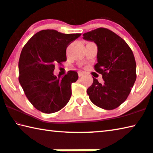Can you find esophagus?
<instances>
[{"instance_id": "obj_1", "label": "esophagus", "mask_w": 153, "mask_h": 153, "mask_svg": "<svg viewBox=\"0 0 153 153\" xmlns=\"http://www.w3.org/2000/svg\"><path fill=\"white\" fill-rule=\"evenodd\" d=\"M78 74H79V77H81L82 76H83V75H84V73H83V72H79V73H78Z\"/></svg>"}]
</instances>
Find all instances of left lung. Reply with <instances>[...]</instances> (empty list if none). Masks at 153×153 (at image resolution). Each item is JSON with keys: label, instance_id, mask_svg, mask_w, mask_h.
<instances>
[{"label": "left lung", "instance_id": "obj_1", "mask_svg": "<svg viewBox=\"0 0 153 153\" xmlns=\"http://www.w3.org/2000/svg\"><path fill=\"white\" fill-rule=\"evenodd\" d=\"M83 36L98 46L94 69L104 80L101 84L93 77V83L87 90L89 98L102 109H116L127 98L137 77L133 51L122 37L105 28L92 30Z\"/></svg>", "mask_w": 153, "mask_h": 153}]
</instances>
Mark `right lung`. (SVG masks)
<instances>
[{"instance_id": "1", "label": "right lung", "mask_w": 153, "mask_h": 153, "mask_svg": "<svg viewBox=\"0 0 153 153\" xmlns=\"http://www.w3.org/2000/svg\"><path fill=\"white\" fill-rule=\"evenodd\" d=\"M81 35L42 30L23 47L18 62V80L28 100L39 111L57 112L70 100L72 83L77 81L78 73L70 70L60 79L53 71L56 63L66 61L68 46Z\"/></svg>"}]
</instances>
